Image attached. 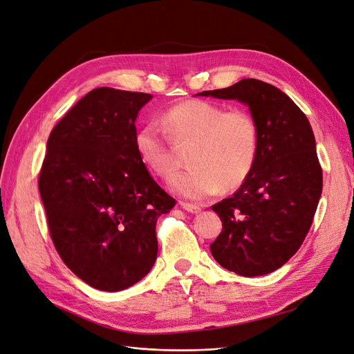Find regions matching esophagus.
Instances as JSON below:
<instances>
[{
  "label": "esophagus",
  "instance_id": "1",
  "mask_svg": "<svg viewBox=\"0 0 354 354\" xmlns=\"http://www.w3.org/2000/svg\"><path fill=\"white\" fill-rule=\"evenodd\" d=\"M181 208H183L185 211L187 212H192V214H196L201 211V207L199 205H195V203H189V202H180Z\"/></svg>",
  "mask_w": 354,
  "mask_h": 354
}]
</instances>
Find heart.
<instances>
[{
	"instance_id": "heart-1",
	"label": "heart",
	"mask_w": 354,
	"mask_h": 354,
	"mask_svg": "<svg viewBox=\"0 0 354 354\" xmlns=\"http://www.w3.org/2000/svg\"><path fill=\"white\" fill-rule=\"evenodd\" d=\"M168 138L155 124L134 137L136 152L152 174L169 181L178 169L174 147H186L190 169L173 181L178 195L205 199L223 190L241 187L250 177L260 152V124L246 109L190 99L171 106L162 115Z\"/></svg>"
}]
</instances>
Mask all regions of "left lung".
I'll use <instances>...</instances> for the list:
<instances>
[{
  "label": "left lung",
  "instance_id": "1",
  "mask_svg": "<svg viewBox=\"0 0 354 354\" xmlns=\"http://www.w3.org/2000/svg\"><path fill=\"white\" fill-rule=\"evenodd\" d=\"M199 94L246 103L261 134L250 177L232 198L211 207L223 223L211 254L241 276L272 273L303 245L322 195L312 125L283 91L260 80L246 78Z\"/></svg>",
  "mask_w": 354,
  "mask_h": 354
}]
</instances>
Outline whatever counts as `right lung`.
Wrapping results in <instances>:
<instances>
[{
    "label": "right lung",
    "instance_id": "1",
    "mask_svg": "<svg viewBox=\"0 0 354 354\" xmlns=\"http://www.w3.org/2000/svg\"><path fill=\"white\" fill-rule=\"evenodd\" d=\"M152 94L94 88L53 128L38 177L50 236L80 279L116 292L156 260V220L176 205L142 164L134 121Z\"/></svg>",
    "mask_w": 354,
    "mask_h": 354
}]
</instances>
